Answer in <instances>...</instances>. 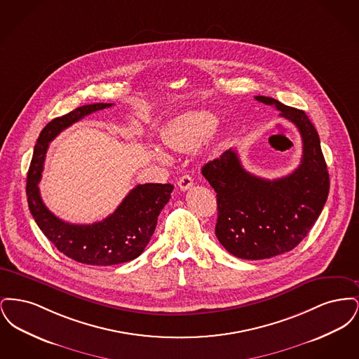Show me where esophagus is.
Instances as JSON below:
<instances>
[{"mask_svg":"<svg viewBox=\"0 0 359 359\" xmlns=\"http://www.w3.org/2000/svg\"><path fill=\"white\" fill-rule=\"evenodd\" d=\"M177 184H179V188H180L182 191H187V189L192 187L194 180H192V177H191L189 175H183V176L179 179Z\"/></svg>","mask_w":359,"mask_h":359,"instance_id":"1","label":"esophagus"}]
</instances>
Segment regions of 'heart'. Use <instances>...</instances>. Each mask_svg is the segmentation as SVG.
<instances>
[{
	"instance_id": "heart-1",
	"label": "heart",
	"mask_w": 359,
	"mask_h": 359,
	"mask_svg": "<svg viewBox=\"0 0 359 359\" xmlns=\"http://www.w3.org/2000/svg\"><path fill=\"white\" fill-rule=\"evenodd\" d=\"M217 123V117L208 111H192L165 125L160 132V138L165 147L173 151L188 152L210 136ZM154 156L161 161L167 160L163 152H154Z\"/></svg>"
}]
</instances>
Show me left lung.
Listing matches in <instances>:
<instances>
[{
  "label": "left lung",
  "instance_id": "1",
  "mask_svg": "<svg viewBox=\"0 0 359 359\" xmlns=\"http://www.w3.org/2000/svg\"><path fill=\"white\" fill-rule=\"evenodd\" d=\"M255 98L294 123L303 157L294 171L273 180L246 171L233 149L203 165L202 173L217 192V238L243 259L271 258L296 248L319 218L330 189L320 140L307 114L271 97Z\"/></svg>",
  "mask_w": 359,
  "mask_h": 359
}]
</instances>
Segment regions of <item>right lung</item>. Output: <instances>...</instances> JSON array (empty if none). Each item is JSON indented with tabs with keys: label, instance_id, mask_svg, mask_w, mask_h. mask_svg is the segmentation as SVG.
<instances>
[{
	"label": "right lung",
	"instance_id": "right-lung-1",
	"mask_svg": "<svg viewBox=\"0 0 359 359\" xmlns=\"http://www.w3.org/2000/svg\"><path fill=\"white\" fill-rule=\"evenodd\" d=\"M111 104H85L48 122L34 145V156L27 177L29 211L44 236L65 256L81 264L98 266L128 262L144 252L154 236L157 217L171 199L173 191L172 184H138L125 196L113 214L101 222L91 224L65 222L43 203L37 184L41 179L48 144L74 122Z\"/></svg>",
	"mask_w": 359,
	"mask_h": 359
}]
</instances>
